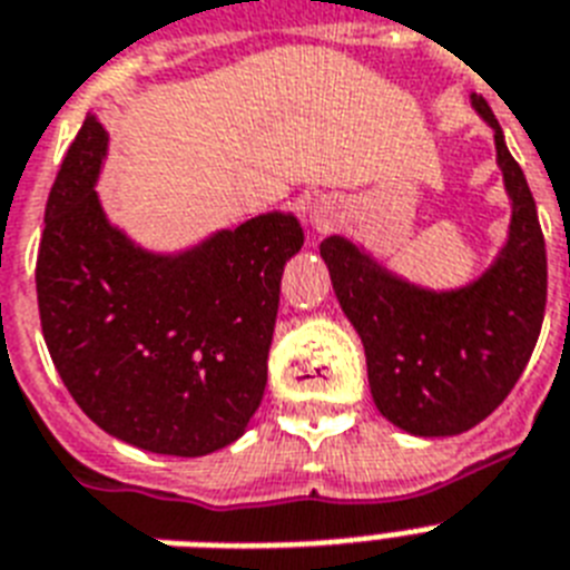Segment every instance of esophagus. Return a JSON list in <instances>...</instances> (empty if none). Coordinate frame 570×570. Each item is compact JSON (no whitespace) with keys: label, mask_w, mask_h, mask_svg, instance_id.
I'll return each instance as SVG.
<instances>
[{"label":"esophagus","mask_w":570,"mask_h":570,"mask_svg":"<svg viewBox=\"0 0 570 570\" xmlns=\"http://www.w3.org/2000/svg\"><path fill=\"white\" fill-rule=\"evenodd\" d=\"M342 219H344V208L338 199H333V196H322V199H315V203L307 208V226L313 228L315 234L333 232Z\"/></svg>","instance_id":"1"}]
</instances>
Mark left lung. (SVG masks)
<instances>
[{"label": "left lung", "mask_w": 570, "mask_h": 570, "mask_svg": "<svg viewBox=\"0 0 570 570\" xmlns=\"http://www.w3.org/2000/svg\"><path fill=\"white\" fill-rule=\"evenodd\" d=\"M472 107L495 138L513 208L504 246L475 281L432 289L342 234L322 243L338 307L365 347L376 409L414 438H452L490 417L519 382L544 318L548 257L537 203L487 100L472 95Z\"/></svg>", "instance_id": "1"}]
</instances>
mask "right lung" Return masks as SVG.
I'll return each instance as SVG.
<instances>
[{
	"label": "right lung",
	"mask_w": 570,
	"mask_h": 570,
	"mask_svg": "<svg viewBox=\"0 0 570 570\" xmlns=\"http://www.w3.org/2000/svg\"><path fill=\"white\" fill-rule=\"evenodd\" d=\"M109 136L86 115L46 203L37 301L51 362L92 423L156 455L199 458L248 429L266 389L295 214L150 252L95 190Z\"/></svg>",
	"instance_id": "right-lung-1"
}]
</instances>
